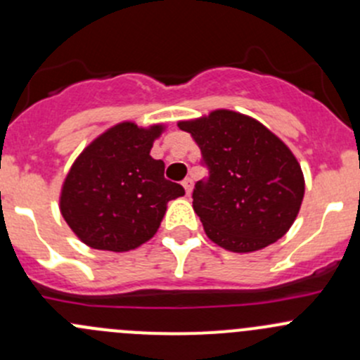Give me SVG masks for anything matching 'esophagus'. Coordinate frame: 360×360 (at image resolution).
I'll return each instance as SVG.
<instances>
[{
	"instance_id": "34e87169",
	"label": "esophagus",
	"mask_w": 360,
	"mask_h": 360,
	"mask_svg": "<svg viewBox=\"0 0 360 360\" xmlns=\"http://www.w3.org/2000/svg\"><path fill=\"white\" fill-rule=\"evenodd\" d=\"M183 186L184 190H186V195H191V190H193V181H191L190 177H186V179L183 181Z\"/></svg>"
}]
</instances>
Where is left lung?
Listing matches in <instances>:
<instances>
[{
  "mask_svg": "<svg viewBox=\"0 0 360 360\" xmlns=\"http://www.w3.org/2000/svg\"><path fill=\"white\" fill-rule=\"evenodd\" d=\"M179 129L197 141L207 169L191 195L207 237L231 252H252L284 237L304 195L291 150L259 122L226 110L181 122Z\"/></svg>",
  "mask_w": 360,
  "mask_h": 360,
  "instance_id": "obj_1",
  "label": "left lung"
}]
</instances>
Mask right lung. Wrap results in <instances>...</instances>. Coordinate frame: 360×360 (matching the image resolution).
Masks as SVG:
<instances>
[{
    "label": "right lung",
    "instance_id": "right-lung-1",
    "mask_svg": "<svg viewBox=\"0 0 360 360\" xmlns=\"http://www.w3.org/2000/svg\"><path fill=\"white\" fill-rule=\"evenodd\" d=\"M162 127L120 123L97 137L69 170L60 212L79 240L101 250L125 252L157 233L167 202L183 197L165 179L162 160L150 157Z\"/></svg>",
    "mask_w": 360,
    "mask_h": 360
}]
</instances>
